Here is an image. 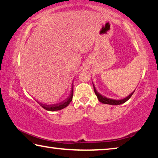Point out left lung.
<instances>
[{
	"instance_id": "left-lung-1",
	"label": "left lung",
	"mask_w": 158,
	"mask_h": 158,
	"mask_svg": "<svg viewBox=\"0 0 158 158\" xmlns=\"http://www.w3.org/2000/svg\"><path fill=\"white\" fill-rule=\"evenodd\" d=\"M93 89H94V91L96 96H97L98 100L100 102L103 103V104H106V105H122V104L125 103V102H127L129 99L131 98V96L133 95L134 90L133 92H132V93H130L129 95H127V97H125L123 99H121V100H114V99H111V98H109L107 97H105L102 95H101L100 93H99L97 90L94 86V84H93Z\"/></svg>"
}]
</instances>
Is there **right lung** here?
<instances>
[{"label": "right lung", "mask_w": 158, "mask_h": 158, "mask_svg": "<svg viewBox=\"0 0 158 158\" xmlns=\"http://www.w3.org/2000/svg\"><path fill=\"white\" fill-rule=\"evenodd\" d=\"M73 88L71 89V92L70 94L69 95V96L65 100H64L63 102L58 103V104H55V105H44V104H42V103H39L40 105L42 107H43L44 109H46L47 111H58V110H61L64 108H65L66 106H68L69 103L71 102L72 100H73Z\"/></svg>", "instance_id": "add662e5"}]
</instances>
